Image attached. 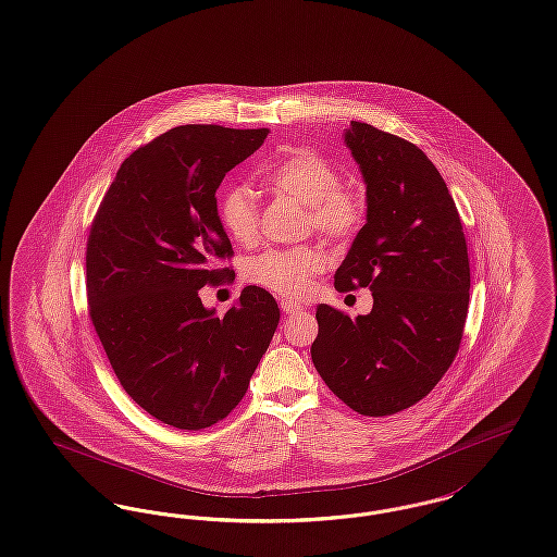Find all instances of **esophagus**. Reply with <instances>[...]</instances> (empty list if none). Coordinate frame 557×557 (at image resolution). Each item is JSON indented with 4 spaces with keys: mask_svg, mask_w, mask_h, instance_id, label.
I'll use <instances>...</instances> for the list:
<instances>
[{
    "mask_svg": "<svg viewBox=\"0 0 557 557\" xmlns=\"http://www.w3.org/2000/svg\"><path fill=\"white\" fill-rule=\"evenodd\" d=\"M280 307H282V311H284L286 315H295L298 311H302V307H300L298 302H293V300H288V298H282Z\"/></svg>",
    "mask_w": 557,
    "mask_h": 557,
    "instance_id": "34e87169",
    "label": "esophagus"
}]
</instances>
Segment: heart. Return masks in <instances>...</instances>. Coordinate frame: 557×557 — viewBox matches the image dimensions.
<instances>
[{
  "label": "heart",
  "instance_id": "b5f03b06",
  "mask_svg": "<svg viewBox=\"0 0 557 557\" xmlns=\"http://www.w3.org/2000/svg\"><path fill=\"white\" fill-rule=\"evenodd\" d=\"M264 181L280 194L307 206V227L332 244L349 242L363 221L358 194L341 185V172L315 149H298L264 172ZM219 221L237 244H252L259 231V208L244 185L225 189L219 197ZM324 269V255L315 246L271 248L246 267V280L273 295L298 298Z\"/></svg>",
  "mask_w": 557,
  "mask_h": 557
}]
</instances>
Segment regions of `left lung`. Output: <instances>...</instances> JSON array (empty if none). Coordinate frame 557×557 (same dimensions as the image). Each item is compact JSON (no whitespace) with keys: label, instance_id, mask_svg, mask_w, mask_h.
I'll use <instances>...</instances> for the list:
<instances>
[{"label":"left lung","instance_id":"obj_1","mask_svg":"<svg viewBox=\"0 0 557 557\" xmlns=\"http://www.w3.org/2000/svg\"><path fill=\"white\" fill-rule=\"evenodd\" d=\"M345 143L368 214L334 288H370L374 302L356 320L318 305L311 360L351 410L389 417L421 401L457 358L471 286L467 242L455 199L417 145L361 122Z\"/></svg>","mask_w":557,"mask_h":557}]
</instances>
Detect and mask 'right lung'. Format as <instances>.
Segmentation results:
<instances>
[{"label": "right lung", "mask_w": 557, "mask_h": 557, "mask_svg": "<svg viewBox=\"0 0 557 557\" xmlns=\"http://www.w3.org/2000/svg\"><path fill=\"white\" fill-rule=\"evenodd\" d=\"M269 131L189 124L120 165L86 248L88 313L132 399L165 425L199 431L248 392L280 322L275 298L246 286L225 315L199 290L233 273L216 189Z\"/></svg>", "instance_id": "1"}]
</instances>
